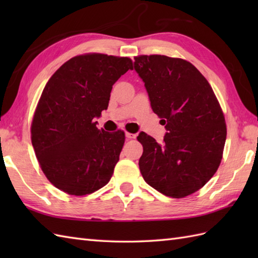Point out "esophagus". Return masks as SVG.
Segmentation results:
<instances>
[{
  "label": "esophagus",
  "instance_id": "1",
  "mask_svg": "<svg viewBox=\"0 0 258 258\" xmlns=\"http://www.w3.org/2000/svg\"><path fill=\"white\" fill-rule=\"evenodd\" d=\"M125 136H126V139H135V134H133V133H128V132H126L125 133Z\"/></svg>",
  "mask_w": 258,
  "mask_h": 258
}]
</instances>
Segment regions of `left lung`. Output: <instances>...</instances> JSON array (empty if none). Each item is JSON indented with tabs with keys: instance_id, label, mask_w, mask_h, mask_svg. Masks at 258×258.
Returning a JSON list of instances; mask_svg holds the SVG:
<instances>
[{
	"instance_id": "left-lung-1",
	"label": "left lung",
	"mask_w": 258,
	"mask_h": 258,
	"mask_svg": "<svg viewBox=\"0 0 258 258\" xmlns=\"http://www.w3.org/2000/svg\"><path fill=\"white\" fill-rule=\"evenodd\" d=\"M134 59L153 112L164 118L167 131L163 144L139 134L141 173L160 193L182 199L216 173L226 141L225 118L210 83L193 64L165 55Z\"/></svg>"
}]
</instances>
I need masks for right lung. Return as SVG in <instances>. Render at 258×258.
Returning a JSON list of instances; mask_svg holds the SVG:
<instances>
[{
    "instance_id": "obj_1",
    "label": "right lung",
    "mask_w": 258,
    "mask_h": 258,
    "mask_svg": "<svg viewBox=\"0 0 258 258\" xmlns=\"http://www.w3.org/2000/svg\"><path fill=\"white\" fill-rule=\"evenodd\" d=\"M132 70L128 57L85 54L48 80L31 126L32 145L47 179L65 193L91 194L111 179L125 142L123 131L98 130L115 82Z\"/></svg>"
}]
</instances>
